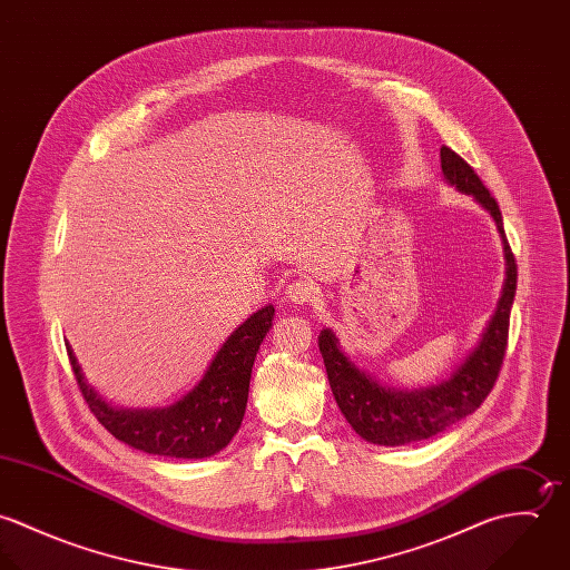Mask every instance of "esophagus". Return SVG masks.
Returning <instances> with one entry per match:
<instances>
[{
	"label": "esophagus",
	"instance_id": "esophagus-1",
	"mask_svg": "<svg viewBox=\"0 0 570 570\" xmlns=\"http://www.w3.org/2000/svg\"><path fill=\"white\" fill-rule=\"evenodd\" d=\"M287 298L294 303V305H307V303H312L314 298H316V285L312 283V281H303V278H298V281H294V283H289L287 285Z\"/></svg>",
	"mask_w": 570,
	"mask_h": 570
}]
</instances>
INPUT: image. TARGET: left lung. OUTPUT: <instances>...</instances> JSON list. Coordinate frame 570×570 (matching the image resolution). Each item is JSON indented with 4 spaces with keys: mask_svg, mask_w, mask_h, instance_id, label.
<instances>
[{
    "mask_svg": "<svg viewBox=\"0 0 570 570\" xmlns=\"http://www.w3.org/2000/svg\"><path fill=\"white\" fill-rule=\"evenodd\" d=\"M441 168L443 177L452 186H456L465 195H472L493 217L495 228L502 237L507 278L495 314L479 346L450 380L430 389L404 393L380 386L340 351L337 337L331 328L321 331L318 346L325 360L326 377L333 397L351 428L362 439L377 445H406L412 441H423L472 414L488 400L507 353L509 316L515 296L518 265L502 228L500 208L476 170L448 147H441Z\"/></svg>",
    "mask_w": 570,
    "mask_h": 570,
    "instance_id": "1",
    "label": "left lung"
}]
</instances>
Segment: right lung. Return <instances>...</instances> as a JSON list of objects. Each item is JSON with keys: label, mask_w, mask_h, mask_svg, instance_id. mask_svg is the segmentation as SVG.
<instances>
[{"label": "right lung", "mask_w": 570, "mask_h": 570, "mask_svg": "<svg viewBox=\"0 0 570 570\" xmlns=\"http://www.w3.org/2000/svg\"><path fill=\"white\" fill-rule=\"evenodd\" d=\"M272 321V305L249 316L224 342L204 380L184 400L163 410H116L105 404L85 382L70 344L68 355L82 400L118 441L147 454L206 459L224 450L242 428L252 364Z\"/></svg>", "instance_id": "obj_1"}]
</instances>
